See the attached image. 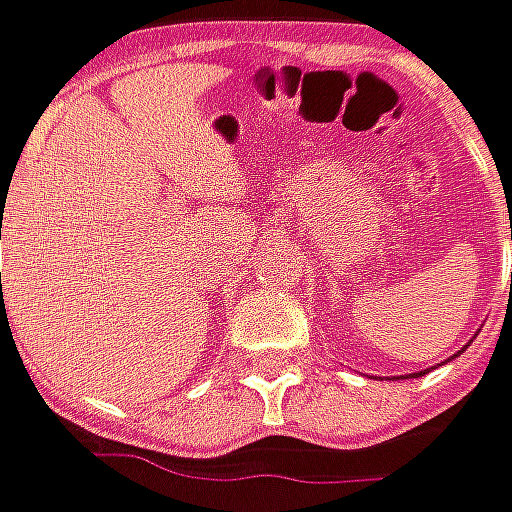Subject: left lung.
I'll use <instances>...</instances> for the list:
<instances>
[{
    "label": "left lung",
    "mask_w": 512,
    "mask_h": 512,
    "mask_svg": "<svg viewBox=\"0 0 512 512\" xmlns=\"http://www.w3.org/2000/svg\"><path fill=\"white\" fill-rule=\"evenodd\" d=\"M510 222H512V216H510ZM512 230V227H510ZM416 376H422V373H413V376H410V379H416Z\"/></svg>",
    "instance_id": "left-lung-1"
}]
</instances>
